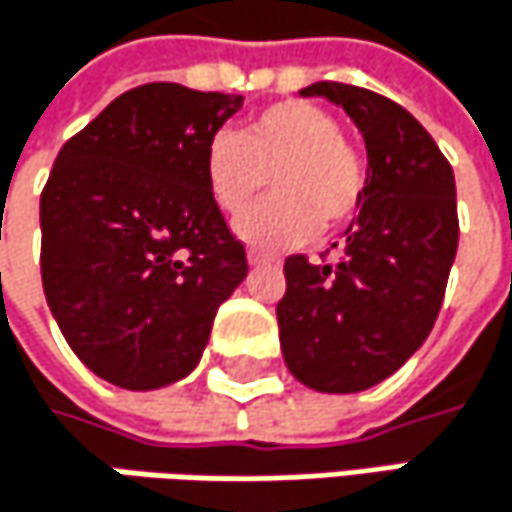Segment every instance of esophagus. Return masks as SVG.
<instances>
[{
    "label": "esophagus",
    "mask_w": 512,
    "mask_h": 512,
    "mask_svg": "<svg viewBox=\"0 0 512 512\" xmlns=\"http://www.w3.org/2000/svg\"><path fill=\"white\" fill-rule=\"evenodd\" d=\"M249 263H252V266H275L278 260H275L272 255H260V252L252 249V252H249Z\"/></svg>",
    "instance_id": "esophagus-1"
}]
</instances>
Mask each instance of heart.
Returning a JSON list of instances; mask_svg holds the SVG:
<instances>
[{"mask_svg":"<svg viewBox=\"0 0 512 512\" xmlns=\"http://www.w3.org/2000/svg\"><path fill=\"white\" fill-rule=\"evenodd\" d=\"M269 183L275 189L237 234L263 252L311 240L320 228L347 225L364 198V159L338 133L329 109L311 100H281L240 130L207 142L204 177L225 216H243Z\"/></svg>","mask_w":512,"mask_h":512,"instance_id":"b5f03b06","label":"heart"}]
</instances>
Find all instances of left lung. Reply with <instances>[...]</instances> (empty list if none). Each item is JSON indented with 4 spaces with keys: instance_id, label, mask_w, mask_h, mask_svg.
I'll return each mask as SVG.
<instances>
[{
    "instance_id": "1",
    "label": "left lung",
    "mask_w": 512,
    "mask_h": 512,
    "mask_svg": "<svg viewBox=\"0 0 512 512\" xmlns=\"http://www.w3.org/2000/svg\"><path fill=\"white\" fill-rule=\"evenodd\" d=\"M358 127L367 180L358 219L332 263L284 260L278 338L290 373L323 394H356L400 370L427 341L460 243L454 168L394 100L344 82H314Z\"/></svg>"
}]
</instances>
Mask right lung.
Wrapping results in <instances>:
<instances>
[{"label": "right lung", "mask_w": 512, "mask_h": 512, "mask_svg": "<svg viewBox=\"0 0 512 512\" xmlns=\"http://www.w3.org/2000/svg\"><path fill=\"white\" fill-rule=\"evenodd\" d=\"M240 94L151 82L115 97L55 156L41 278L79 361L127 391L195 370L246 249L213 204L204 154Z\"/></svg>", "instance_id": "right-lung-1"}]
</instances>
